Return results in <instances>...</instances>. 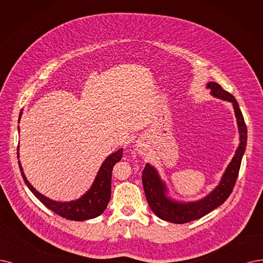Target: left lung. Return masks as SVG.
Masks as SVG:
<instances>
[{
    "label": "left lung",
    "instance_id": "obj_1",
    "mask_svg": "<svg viewBox=\"0 0 263 263\" xmlns=\"http://www.w3.org/2000/svg\"><path fill=\"white\" fill-rule=\"evenodd\" d=\"M207 87L211 88L212 95L215 97L233 103L240 142L219 185L211 194L201 199V201L193 203H177L172 201L171 198H168L166 196L165 184L161 180L160 176L157 175L156 171L150 164H146L144 166V170L142 172V184L146 201H148L152 212L157 217L173 223H186L202 218L227 201V198L233 191L238 176L241 159H243L246 149L247 127L236 99L232 93L224 90L219 84L215 82L208 83Z\"/></svg>",
    "mask_w": 263,
    "mask_h": 263
}]
</instances>
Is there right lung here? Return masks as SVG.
I'll list each match as a JSON object with an SVG mask.
<instances>
[{
	"mask_svg": "<svg viewBox=\"0 0 263 263\" xmlns=\"http://www.w3.org/2000/svg\"><path fill=\"white\" fill-rule=\"evenodd\" d=\"M18 148L19 146H17V151ZM122 156L123 149L108 156V159L101 165L96 179L93 181L89 190L87 191V193L84 194L81 198L77 199V201L67 203L51 201V199L39 193L27 180V178L23 172V167L20 165V162H18V164L20 168V173H22L26 184L30 189V191L37 197V199L42 204L45 205L51 212H54L55 214L62 218L73 220V221H84V220L92 219L100 216L104 212V209L107 208L111 197V177L113 166L121 161ZM17 157H19L18 152Z\"/></svg>",
	"mask_w": 263,
	"mask_h": 263,
	"instance_id": "1",
	"label": "right lung"
}]
</instances>
